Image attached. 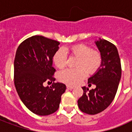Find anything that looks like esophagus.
I'll return each mask as SVG.
<instances>
[{"label":"esophagus","mask_w":132,"mask_h":132,"mask_svg":"<svg viewBox=\"0 0 132 132\" xmlns=\"http://www.w3.org/2000/svg\"><path fill=\"white\" fill-rule=\"evenodd\" d=\"M66 88H67V89H68V90H72V89L73 88V87L71 86H66Z\"/></svg>","instance_id":"1"}]
</instances>
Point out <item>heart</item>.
Listing matches in <instances>:
<instances>
[{
  "mask_svg": "<svg viewBox=\"0 0 132 132\" xmlns=\"http://www.w3.org/2000/svg\"><path fill=\"white\" fill-rule=\"evenodd\" d=\"M78 57L76 69H67L59 73V79L61 82L71 86H75L86 77L87 72L93 74L97 71L101 65V56L100 53L93 51L90 46L83 44H76L70 47L60 49L54 55V62L59 69L66 66V53Z\"/></svg>",
  "mask_w": 132,
  "mask_h": 132,
  "instance_id": "obj_1",
  "label": "heart"
}]
</instances>
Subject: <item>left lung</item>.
Instances as JSON below:
<instances>
[{
  "label": "left lung",
  "instance_id": "obj_1",
  "mask_svg": "<svg viewBox=\"0 0 132 132\" xmlns=\"http://www.w3.org/2000/svg\"><path fill=\"white\" fill-rule=\"evenodd\" d=\"M95 43L102 61L99 69L88 78V86L94 84L96 87L91 90L82 87L83 94L78 100L79 109L88 114L100 113L110 105L115 97L122 75L121 62L116 46L101 39Z\"/></svg>",
  "mask_w": 132,
  "mask_h": 132
}]
</instances>
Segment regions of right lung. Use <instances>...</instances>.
I'll return each mask as SVG.
<instances>
[{
	"label": "right lung",
	"instance_id": "1",
	"mask_svg": "<svg viewBox=\"0 0 132 132\" xmlns=\"http://www.w3.org/2000/svg\"><path fill=\"white\" fill-rule=\"evenodd\" d=\"M60 43L57 41L35 35L23 41L16 51L14 61V83L19 97L33 113L46 116L59 108L66 85L53 83L55 69L52 59Z\"/></svg>",
	"mask_w": 132,
	"mask_h": 132
}]
</instances>
